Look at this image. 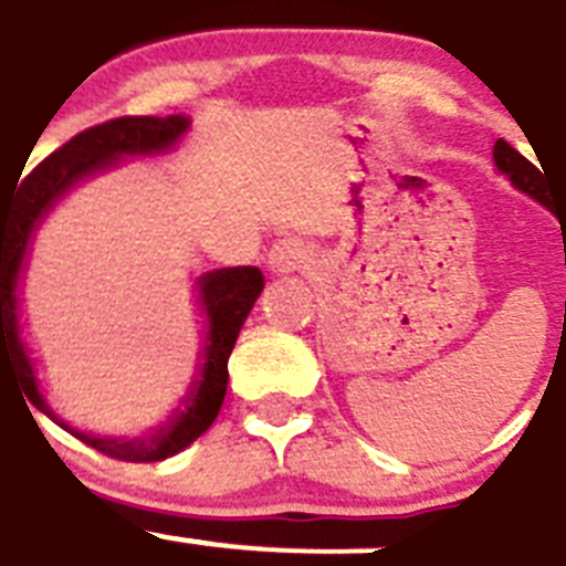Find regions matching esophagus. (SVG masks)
Listing matches in <instances>:
<instances>
[{
  "instance_id": "esophagus-1",
  "label": "esophagus",
  "mask_w": 566,
  "mask_h": 566,
  "mask_svg": "<svg viewBox=\"0 0 566 566\" xmlns=\"http://www.w3.org/2000/svg\"><path fill=\"white\" fill-rule=\"evenodd\" d=\"M304 262H307V248L296 239H282L268 253V268L276 276H287L293 270H302Z\"/></svg>"
}]
</instances>
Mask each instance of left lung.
<instances>
[{"label": "left lung", "mask_w": 566, "mask_h": 566, "mask_svg": "<svg viewBox=\"0 0 566 566\" xmlns=\"http://www.w3.org/2000/svg\"><path fill=\"white\" fill-rule=\"evenodd\" d=\"M493 159H495V165H499L501 174L510 176V181H513L515 188L524 190V193H530L533 199L542 201V205H549L542 170H538V167H535L530 159H524V156H521L513 145H507L504 139L495 142Z\"/></svg>", "instance_id": "left-lung-1"}]
</instances>
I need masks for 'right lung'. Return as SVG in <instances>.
I'll list each match as a JSON object with an SVG mask.
<instances>
[{
  "mask_svg": "<svg viewBox=\"0 0 566 566\" xmlns=\"http://www.w3.org/2000/svg\"><path fill=\"white\" fill-rule=\"evenodd\" d=\"M185 130H188L185 116H167V119H159V116H122V119L87 127V130L73 136L71 142H65L59 150H53L48 159L39 161L31 174L19 181L17 196L8 201V208L0 205V365L8 361V367L19 376V385H22L28 401H33L45 416H51L59 427H65L71 436L85 441L93 450L119 461H161L167 455H176L213 424V419L222 410L224 392H228L230 350H233L244 318L253 311L255 298L264 287L262 270L224 268L201 276V302H205V311L210 316L201 381L185 399L188 410H181L156 436L142 441L96 439V436L73 430V427H67L65 421H59L53 416V410L45 405L36 387L31 358H28L22 342H19L17 279L33 228L53 208V201L59 196L73 188L82 176L96 174L102 167L113 165L119 156L165 150Z\"/></svg>",
  "mask_w": 566,
  "mask_h": 566,
  "instance_id": "add662e5",
  "label": "right lung"
}]
</instances>
